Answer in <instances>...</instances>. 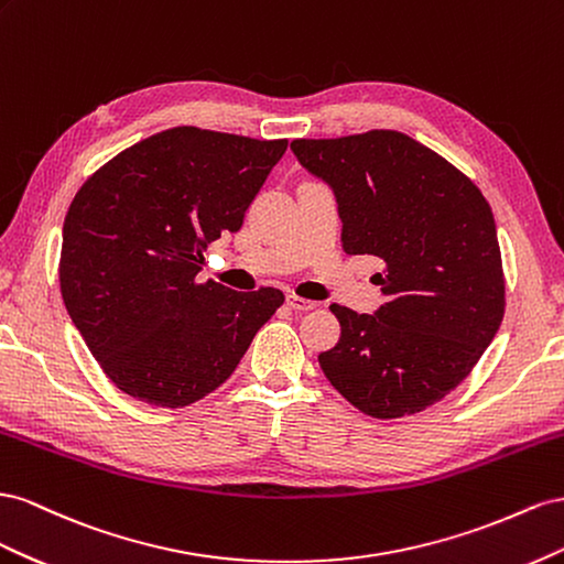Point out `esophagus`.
Instances as JSON below:
<instances>
[{
	"label": "esophagus",
	"instance_id": "34e87169",
	"mask_svg": "<svg viewBox=\"0 0 564 564\" xmlns=\"http://www.w3.org/2000/svg\"><path fill=\"white\" fill-rule=\"evenodd\" d=\"M285 304L291 310H295V312H312V310H316L318 307V302H314V300H304V297H297V295H285Z\"/></svg>",
	"mask_w": 564,
	"mask_h": 564
}]
</instances>
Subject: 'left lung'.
<instances>
[{"mask_svg":"<svg viewBox=\"0 0 564 564\" xmlns=\"http://www.w3.org/2000/svg\"><path fill=\"white\" fill-rule=\"evenodd\" d=\"M300 165L328 184L347 254L384 262L388 302L340 304L337 345L321 371L373 417L427 409L473 371L501 326L506 285L496 221L479 188L442 155L394 130L295 139Z\"/></svg>","mask_w":564,"mask_h":564,"instance_id":"obj_1","label":"left lung"}]
</instances>
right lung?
I'll list each match as a JSON object with an SVG mask.
<instances>
[{
  "label": "right lung",
  "instance_id": "add662e5",
  "mask_svg": "<svg viewBox=\"0 0 564 564\" xmlns=\"http://www.w3.org/2000/svg\"><path fill=\"white\" fill-rule=\"evenodd\" d=\"M288 141L174 127L91 174L63 221L61 295L124 394L182 409L217 390L283 293L198 283L203 252L234 234Z\"/></svg>",
  "mask_w": 564,
  "mask_h": 564
}]
</instances>
